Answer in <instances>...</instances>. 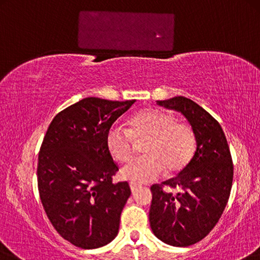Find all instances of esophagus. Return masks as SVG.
Instances as JSON below:
<instances>
[{
    "instance_id": "34e87169",
    "label": "esophagus",
    "mask_w": 260,
    "mask_h": 260,
    "mask_svg": "<svg viewBox=\"0 0 260 260\" xmlns=\"http://www.w3.org/2000/svg\"><path fill=\"white\" fill-rule=\"evenodd\" d=\"M129 187H131V191H132V193H134V192H137L138 189L141 187L140 186L139 184H135V183H129Z\"/></svg>"
}]
</instances>
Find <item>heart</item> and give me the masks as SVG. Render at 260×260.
Returning <instances> with one entry per match:
<instances>
[{
  "mask_svg": "<svg viewBox=\"0 0 260 260\" xmlns=\"http://www.w3.org/2000/svg\"><path fill=\"white\" fill-rule=\"evenodd\" d=\"M135 139H147L145 156L131 160L121 169V176L133 183H150L167 170L178 174L186 168L196 149L194 132L187 123L177 122L175 114L159 109H146L129 120V129L111 126L106 133V147L119 162L132 158Z\"/></svg>",
  "mask_w": 260,
  "mask_h": 260,
  "instance_id": "heart-1",
  "label": "heart"
}]
</instances>
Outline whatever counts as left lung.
Segmentation results:
<instances>
[{
  "label": "left lung",
  "instance_id": "left-lung-1",
  "mask_svg": "<svg viewBox=\"0 0 260 260\" xmlns=\"http://www.w3.org/2000/svg\"><path fill=\"white\" fill-rule=\"evenodd\" d=\"M156 103L187 119L197 148L178 176L150 187V226L167 244L188 246L207 236L224 211L233 185L232 155L220 123L197 103L183 96ZM166 186L180 192L164 191Z\"/></svg>",
  "mask_w": 260,
  "mask_h": 260
}]
</instances>
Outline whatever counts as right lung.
<instances>
[{
    "label": "right lung",
    "mask_w": 260,
    "mask_h": 260,
    "mask_svg": "<svg viewBox=\"0 0 260 260\" xmlns=\"http://www.w3.org/2000/svg\"><path fill=\"white\" fill-rule=\"evenodd\" d=\"M134 103L81 100L55 115L41 143V204L56 232L78 248H101L118 235L131 188L127 182L112 183L119 169L106 133Z\"/></svg>",
    "instance_id": "add662e5"
}]
</instances>
